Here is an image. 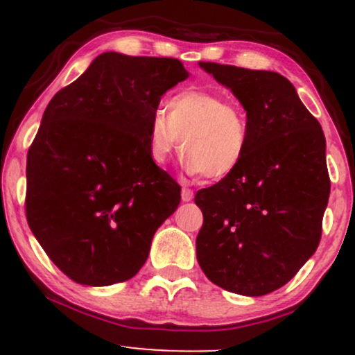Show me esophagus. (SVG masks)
<instances>
[{"label":"esophagus","mask_w":355,"mask_h":355,"mask_svg":"<svg viewBox=\"0 0 355 355\" xmlns=\"http://www.w3.org/2000/svg\"><path fill=\"white\" fill-rule=\"evenodd\" d=\"M191 198H193V190L187 189V187H183L182 189V200L183 202H190Z\"/></svg>","instance_id":"esophagus-1"}]
</instances>
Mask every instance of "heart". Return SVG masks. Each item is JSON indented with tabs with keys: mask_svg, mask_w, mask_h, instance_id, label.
<instances>
[{
	"mask_svg": "<svg viewBox=\"0 0 355 355\" xmlns=\"http://www.w3.org/2000/svg\"><path fill=\"white\" fill-rule=\"evenodd\" d=\"M182 165L190 175L209 180L229 177L245 158L247 116L239 105L205 89H185L155 112L148 128V155L153 164L165 165L180 146Z\"/></svg>",
	"mask_w": 355,
	"mask_h": 355,
	"instance_id": "b5f03b06",
	"label": "heart"
}]
</instances>
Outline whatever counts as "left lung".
Segmentation results:
<instances>
[{
  "label": "left lung",
  "instance_id": "1",
  "mask_svg": "<svg viewBox=\"0 0 355 355\" xmlns=\"http://www.w3.org/2000/svg\"><path fill=\"white\" fill-rule=\"evenodd\" d=\"M247 112L242 164L202 189L197 260L215 285L260 297L285 285L317 250L331 193L320 123L275 71L200 61Z\"/></svg>",
  "mask_w": 355,
  "mask_h": 355
}]
</instances>
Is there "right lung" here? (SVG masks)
<instances>
[{
    "mask_svg": "<svg viewBox=\"0 0 355 355\" xmlns=\"http://www.w3.org/2000/svg\"><path fill=\"white\" fill-rule=\"evenodd\" d=\"M189 78L177 58L101 53L53 96L26 158V220L51 262L81 285L137 275L180 185L148 155L166 89Z\"/></svg>",
    "mask_w": 355,
    "mask_h": 355,
    "instance_id": "right-lung-1",
    "label": "right lung"
}]
</instances>
